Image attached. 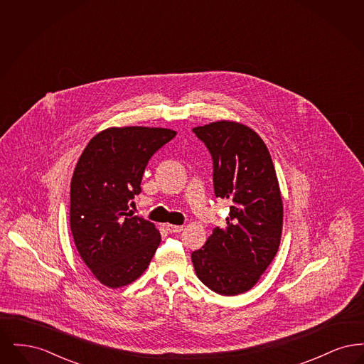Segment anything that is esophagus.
Instances as JSON below:
<instances>
[{
    "instance_id": "esophagus-1",
    "label": "esophagus",
    "mask_w": 364,
    "mask_h": 364,
    "mask_svg": "<svg viewBox=\"0 0 364 364\" xmlns=\"http://www.w3.org/2000/svg\"><path fill=\"white\" fill-rule=\"evenodd\" d=\"M166 230H169L171 233H180V232L183 230V226L168 224V225H166Z\"/></svg>"
}]
</instances>
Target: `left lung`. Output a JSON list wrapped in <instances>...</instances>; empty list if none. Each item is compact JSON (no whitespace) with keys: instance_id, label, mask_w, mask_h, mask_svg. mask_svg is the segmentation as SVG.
Instances as JSON below:
<instances>
[{"instance_id":"1","label":"left lung","mask_w":364,"mask_h":364,"mask_svg":"<svg viewBox=\"0 0 364 364\" xmlns=\"http://www.w3.org/2000/svg\"><path fill=\"white\" fill-rule=\"evenodd\" d=\"M192 131L213 158L215 196L230 202L225 228H214L191 254L193 269L215 294H244L279 247L284 208L276 169L264 141L247 125L223 120Z\"/></svg>"}]
</instances>
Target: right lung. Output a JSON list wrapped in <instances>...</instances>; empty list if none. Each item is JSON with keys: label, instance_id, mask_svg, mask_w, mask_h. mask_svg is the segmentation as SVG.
<instances>
[{"label": "right lung", "instance_id": "1", "mask_svg": "<svg viewBox=\"0 0 364 364\" xmlns=\"http://www.w3.org/2000/svg\"><path fill=\"white\" fill-rule=\"evenodd\" d=\"M176 131L149 127L107 128L79 158L70 181V223L75 245L94 277L107 288L138 279L156 254V225L128 213L141 191L144 169Z\"/></svg>", "mask_w": 364, "mask_h": 364}]
</instances>
